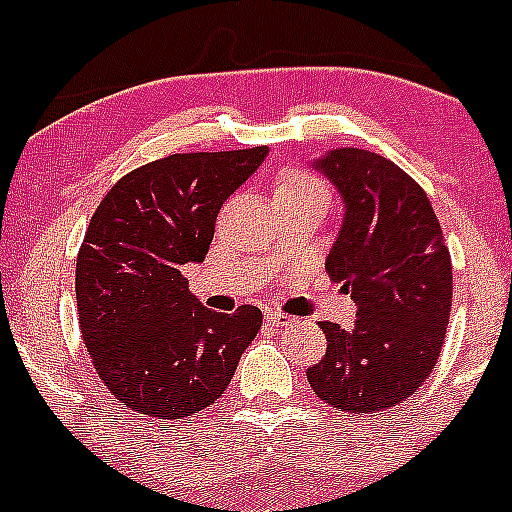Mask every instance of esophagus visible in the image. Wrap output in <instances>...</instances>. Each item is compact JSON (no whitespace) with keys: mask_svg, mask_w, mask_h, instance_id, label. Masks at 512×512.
<instances>
[{"mask_svg":"<svg viewBox=\"0 0 512 512\" xmlns=\"http://www.w3.org/2000/svg\"><path fill=\"white\" fill-rule=\"evenodd\" d=\"M265 320L270 322V325H275V327L292 325V317H290V315H285V312H277V310H270V312H267Z\"/></svg>","mask_w":512,"mask_h":512,"instance_id":"obj_1","label":"esophagus"}]
</instances>
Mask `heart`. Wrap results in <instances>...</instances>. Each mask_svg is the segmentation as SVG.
<instances>
[{
  "label": "heart",
  "mask_w": 512,
  "mask_h": 512,
  "mask_svg": "<svg viewBox=\"0 0 512 512\" xmlns=\"http://www.w3.org/2000/svg\"><path fill=\"white\" fill-rule=\"evenodd\" d=\"M302 195H327L325 185L315 177L305 175V172L287 170L277 177L275 182V200H290V197H302Z\"/></svg>",
  "instance_id": "b5f03b06"
}]
</instances>
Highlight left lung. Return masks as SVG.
Instances as JSON below:
<instances>
[{"instance_id": "left-lung-1", "label": "left lung", "mask_w": 512, "mask_h": 512, "mask_svg": "<svg viewBox=\"0 0 512 512\" xmlns=\"http://www.w3.org/2000/svg\"><path fill=\"white\" fill-rule=\"evenodd\" d=\"M342 197L327 272L357 305L352 330L322 322L327 352L312 393L345 413L408 400L430 377L453 305V267L423 187L375 152L337 147L310 162Z\"/></svg>"}]
</instances>
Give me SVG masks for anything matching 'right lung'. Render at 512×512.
<instances>
[{
  "label": "right lung",
  "instance_id": "obj_1",
  "mask_svg": "<svg viewBox=\"0 0 512 512\" xmlns=\"http://www.w3.org/2000/svg\"><path fill=\"white\" fill-rule=\"evenodd\" d=\"M267 152L155 160L124 175L92 215L74 277L79 327L109 393L140 418L210 408L262 327L252 305L207 310L180 270L205 260L220 207Z\"/></svg>",
  "mask_w": 512,
  "mask_h": 512
}]
</instances>
